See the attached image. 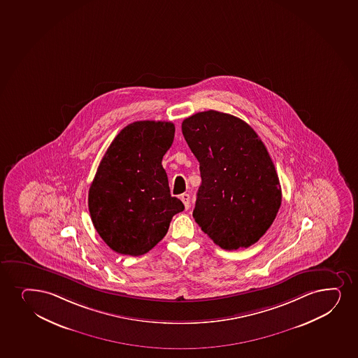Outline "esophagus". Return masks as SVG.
<instances>
[{
    "mask_svg": "<svg viewBox=\"0 0 358 358\" xmlns=\"http://www.w3.org/2000/svg\"><path fill=\"white\" fill-rule=\"evenodd\" d=\"M181 200L185 203V210H188L190 206V196L189 194H182Z\"/></svg>",
    "mask_w": 358,
    "mask_h": 358,
    "instance_id": "esophagus-1",
    "label": "esophagus"
}]
</instances>
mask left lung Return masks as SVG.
Listing matches in <instances>:
<instances>
[{
	"instance_id": "8db88e82",
	"label": "left lung",
	"mask_w": 358,
	"mask_h": 358,
	"mask_svg": "<svg viewBox=\"0 0 358 358\" xmlns=\"http://www.w3.org/2000/svg\"><path fill=\"white\" fill-rule=\"evenodd\" d=\"M200 163L195 222L225 250L257 243L277 217L282 188L268 151L248 123L215 110L182 122Z\"/></svg>"
}]
</instances>
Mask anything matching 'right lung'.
I'll return each mask as SVG.
<instances>
[{
	"label": "right lung",
	"mask_w": 358,
	"mask_h": 358,
	"mask_svg": "<svg viewBox=\"0 0 358 358\" xmlns=\"http://www.w3.org/2000/svg\"><path fill=\"white\" fill-rule=\"evenodd\" d=\"M175 126L138 121L110 143L89 192L93 225L110 248L139 257L164 238L173 215L185 210L171 196L162 159L173 145Z\"/></svg>",
	"instance_id": "obj_1"
}]
</instances>
